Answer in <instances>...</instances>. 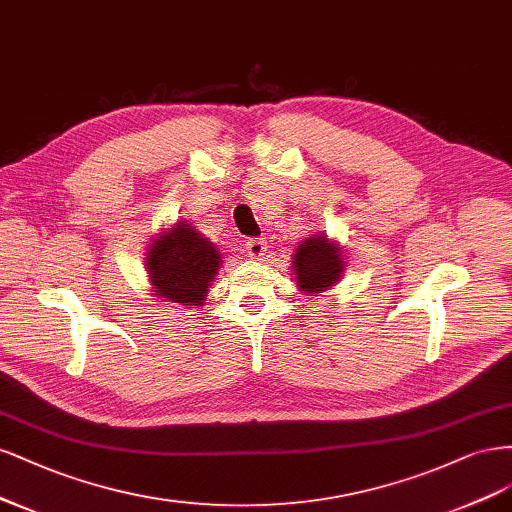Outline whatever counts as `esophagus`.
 I'll return each instance as SVG.
<instances>
[{
  "mask_svg": "<svg viewBox=\"0 0 512 512\" xmlns=\"http://www.w3.org/2000/svg\"><path fill=\"white\" fill-rule=\"evenodd\" d=\"M268 251V242L263 238H251L249 242H246V255H249L251 259H261L263 255H266Z\"/></svg>",
  "mask_w": 512,
  "mask_h": 512,
  "instance_id": "1",
  "label": "esophagus"
}]
</instances>
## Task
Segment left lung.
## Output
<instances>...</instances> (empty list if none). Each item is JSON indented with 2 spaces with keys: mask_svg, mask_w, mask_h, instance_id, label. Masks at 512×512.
I'll return each instance as SVG.
<instances>
[{
  "mask_svg": "<svg viewBox=\"0 0 512 512\" xmlns=\"http://www.w3.org/2000/svg\"><path fill=\"white\" fill-rule=\"evenodd\" d=\"M295 285L304 293H323L334 287L344 272L340 246L323 234L306 238L293 255Z\"/></svg>",
  "mask_w": 512,
  "mask_h": 512,
  "instance_id": "obj_1",
  "label": "left lung"
}]
</instances>
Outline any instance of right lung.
I'll use <instances>...</instances> for the list:
<instances>
[{"label":"right lung","instance_id":"right-lung-1","mask_svg":"<svg viewBox=\"0 0 512 512\" xmlns=\"http://www.w3.org/2000/svg\"><path fill=\"white\" fill-rule=\"evenodd\" d=\"M221 255L191 223L178 221L161 232L146 253L153 295L189 308L204 306L210 280L219 272Z\"/></svg>","mask_w":512,"mask_h":512}]
</instances>
